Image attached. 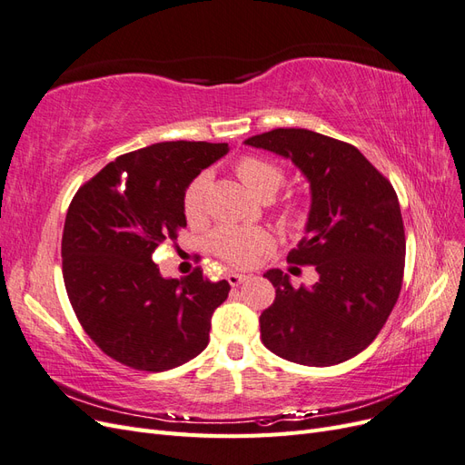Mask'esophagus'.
Listing matches in <instances>:
<instances>
[{"label":"esophagus","mask_w":465,"mask_h":465,"mask_svg":"<svg viewBox=\"0 0 465 465\" xmlns=\"http://www.w3.org/2000/svg\"><path fill=\"white\" fill-rule=\"evenodd\" d=\"M246 279H248V275H246V273H236V272H231V273L227 275V281H229V283H231L232 287H238L241 283H244Z\"/></svg>","instance_id":"34e87169"}]
</instances>
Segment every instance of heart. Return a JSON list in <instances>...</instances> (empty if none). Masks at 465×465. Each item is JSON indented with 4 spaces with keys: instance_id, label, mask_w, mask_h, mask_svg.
Wrapping results in <instances>:
<instances>
[{
    "instance_id": "1",
    "label": "heart",
    "mask_w": 465,
    "mask_h": 465,
    "mask_svg": "<svg viewBox=\"0 0 465 465\" xmlns=\"http://www.w3.org/2000/svg\"><path fill=\"white\" fill-rule=\"evenodd\" d=\"M236 174L242 180V184L256 195H275L285 180V173L270 161L260 157H244L236 164ZM209 188V174L203 173L192 180V184L184 192L182 209L190 223H200L205 217V195ZM283 221L301 227L304 221V211L297 205H291L283 211ZM272 248V236L258 227H232L224 224L209 236V250L221 260L229 262L238 267L254 265L258 258Z\"/></svg>"
}]
</instances>
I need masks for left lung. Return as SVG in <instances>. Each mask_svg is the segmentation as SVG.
<instances>
[{
	"instance_id": "obj_1",
	"label": "left lung",
	"mask_w": 465,
	"mask_h": 465,
	"mask_svg": "<svg viewBox=\"0 0 465 465\" xmlns=\"http://www.w3.org/2000/svg\"><path fill=\"white\" fill-rule=\"evenodd\" d=\"M244 143L289 159L311 184L306 236L287 260L316 265L318 279L297 289L281 270L263 273L275 287L260 316L263 345L306 367L359 355L401 291L405 232L396 192L357 147L328 135L277 128Z\"/></svg>"
}]
</instances>
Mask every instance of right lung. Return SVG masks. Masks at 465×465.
I'll use <instances>...</instances> for the list:
<instances>
[{
	"instance_id": "right-lung-1",
	"label": "right lung",
	"mask_w": 465,
	"mask_h": 465,
	"mask_svg": "<svg viewBox=\"0 0 465 465\" xmlns=\"http://www.w3.org/2000/svg\"><path fill=\"white\" fill-rule=\"evenodd\" d=\"M227 143L163 142L108 163L69 203L64 283L77 320L112 359L163 372L198 357L211 316L229 297L227 281L202 270L163 277L153 252L186 227L184 192Z\"/></svg>"
}]
</instances>
